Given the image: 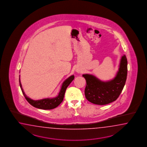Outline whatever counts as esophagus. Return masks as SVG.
Returning a JSON list of instances; mask_svg holds the SVG:
<instances>
[{"instance_id": "1", "label": "esophagus", "mask_w": 147, "mask_h": 147, "mask_svg": "<svg viewBox=\"0 0 147 147\" xmlns=\"http://www.w3.org/2000/svg\"><path fill=\"white\" fill-rule=\"evenodd\" d=\"M76 71L77 72H78V73H79V72H80V69H79V68H77L76 70Z\"/></svg>"}]
</instances>
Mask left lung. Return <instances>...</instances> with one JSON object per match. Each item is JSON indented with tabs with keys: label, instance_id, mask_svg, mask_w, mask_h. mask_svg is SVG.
I'll use <instances>...</instances> for the list:
<instances>
[{
	"label": "left lung",
	"instance_id": "obj_1",
	"mask_svg": "<svg viewBox=\"0 0 147 147\" xmlns=\"http://www.w3.org/2000/svg\"><path fill=\"white\" fill-rule=\"evenodd\" d=\"M127 59L123 55L120 60L119 70L112 80L102 81L93 75L84 74L86 81L84 94L86 99L91 103L105 105L117 99L121 94L127 79Z\"/></svg>",
	"mask_w": 147,
	"mask_h": 147
}]
</instances>
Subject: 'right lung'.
Instances as JSON below:
<instances>
[{"mask_svg": "<svg viewBox=\"0 0 147 147\" xmlns=\"http://www.w3.org/2000/svg\"><path fill=\"white\" fill-rule=\"evenodd\" d=\"M74 78H75L74 76L72 75L63 81L62 86L61 87V89L58 94V95L57 97L53 98H45L41 100H32L26 96V94H25L24 91L23 90L22 86L20 82V76H19V84H20L21 90L22 91V94L25 97L26 99L27 100L28 102L32 106L41 109H53L56 108L62 102L64 98V95L65 94L66 89L68 87V86H69L70 84L72 82V80L74 79Z\"/></svg>", "mask_w": 147, "mask_h": 147, "instance_id": "add662e5", "label": "right lung"}]
</instances>
